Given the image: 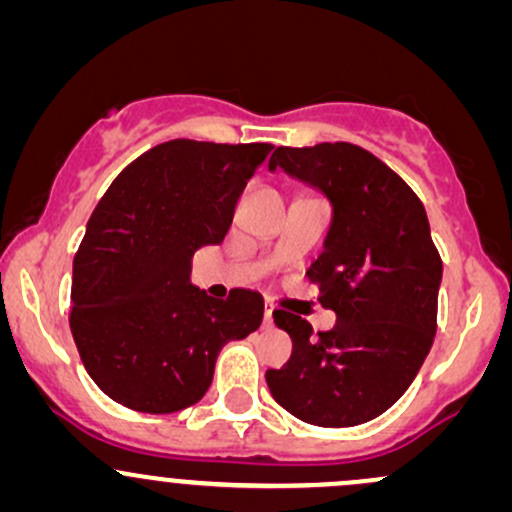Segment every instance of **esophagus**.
Here are the masks:
<instances>
[{"instance_id":"1","label":"esophagus","mask_w":512,"mask_h":512,"mask_svg":"<svg viewBox=\"0 0 512 512\" xmlns=\"http://www.w3.org/2000/svg\"><path fill=\"white\" fill-rule=\"evenodd\" d=\"M265 325H267V328H272V325H274V316H272V308H265Z\"/></svg>"}]
</instances>
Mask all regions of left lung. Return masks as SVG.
I'll list each match as a JSON object with an SVG mask.
<instances>
[{"instance_id":"1","label":"left lung","mask_w":512,"mask_h":512,"mask_svg":"<svg viewBox=\"0 0 512 512\" xmlns=\"http://www.w3.org/2000/svg\"><path fill=\"white\" fill-rule=\"evenodd\" d=\"M269 170L328 199L323 252L306 274L338 316L316 338L301 316L274 311L294 352L267 372L269 393L303 423H367L406 393L435 340L442 262L428 213L391 167L352 143L277 148Z\"/></svg>"}]
</instances>
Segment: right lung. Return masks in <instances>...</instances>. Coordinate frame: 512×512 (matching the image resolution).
<instances>
[{"label":"right lung","mask_w":512,"mask_h":512,"mask_svg":"<svg viewBox=\"0 0 512 512\" xmlns=\"http://www.w3.org/2000/svg\"><path fill=\"white\" fill-rule=\"evenodd\" d=\"M274 145L177 138L111 182L72 262L70 328L94 384L140 413L194 406L218 352L262 323L257 291L192 284L199 247L226 238L247 179Z\"/></svg>","instance_id":"right-lung-1"}]
</instances>
